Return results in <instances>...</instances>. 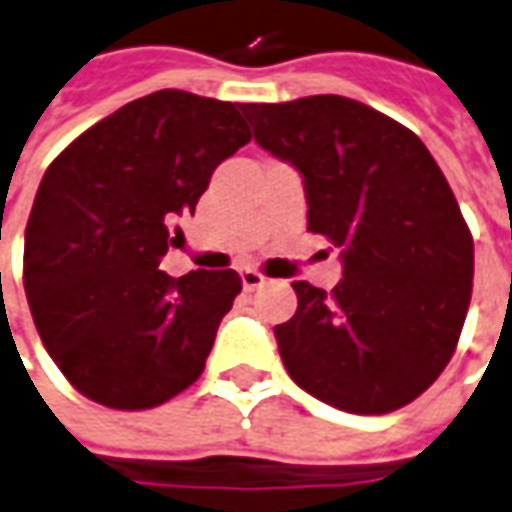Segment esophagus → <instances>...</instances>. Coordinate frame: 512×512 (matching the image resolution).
<instances>
[{
    "instance_id": "1",
    "label": "esophagus",
    "mask_w": 512,
    "mask_h": 512,
    "mask_svg": "<svg viewBox=\"0 0 512 512\" xmlns=\"http://www.w3.org/2000/svg\"><path fill=\"white\" fill-rule=\"evenodd\" d=\"M239 276H242V287H245L248 292L256 290V287H262L264 281H267V278H264L259 270H250V267H245V270H242Z\"/></svg>"
}]
</instances>
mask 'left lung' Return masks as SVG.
Listing matches in <instances>:
<instances>
[{"label": "left lung", "instance_id": "1", "mask_svg": "<svg viewBox=\"0 0 512 512\" xmlns=\"http://www.w3.org/2000/svg\"><path fill=\"white\" fill-rule=\"evenodd\" d=\"M253 136L301 169L309 231L343 248L331 292L295 281L276 326L309 396L357 415L401 410L449 365L474 287V239L424 142L365 102H248Z\"/></svg>", "mask_w": 512, "mask_h": 512}]
</instances>
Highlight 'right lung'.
Returning <instances> with one entry per match:
<instances>
[{
	"instance_id": "right-lung-1",
	"label": "right lung",
	"mask_w": 512,
	"mask_h": 512,
	"mask_svg": "<svg viewBox=\"0 0 512 512\" xmlns=\"http://www.w3.org/2000/svg\"><path fill=\"white\" fill-rule=\"evenodd\" d=\"M248 142L239 102L164 88L100 119L49 164L24 231V292L77 393L133 412L197 382L242 278H172L158 264L211 172Z\"/></svg>"
}]
</instances>
